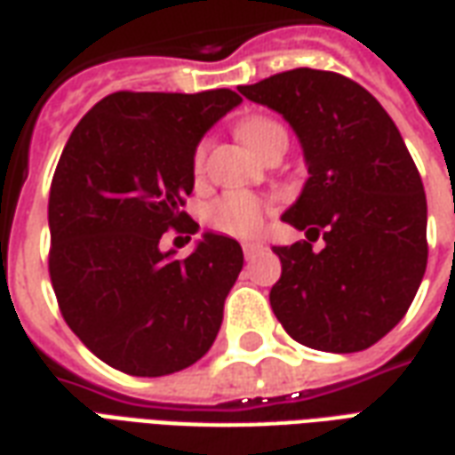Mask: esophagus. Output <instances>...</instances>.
Wrapping results in <instances>:
<instances>
[{
	"mask_svg": "<svg viewBox=\"0 0 455 455\" xmlns=\"http://www.w3.org/2000/svg\"><path fill=\"white\" fill-rule=\"evenodd\" d=\"M261 250H264V244H261V242H244V244H242V251H244V257H247V259L257 257Z\"/></svg>",
	"mask_w": 455,
	"mask_h": 455,
	"instance_id": "34e87169",
	"label": "esophagus"
}]
</instances>
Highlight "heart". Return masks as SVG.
Wrapping results in <instances>:
<instances>
[{
	"mask_svg": "<svg viewBox=\"0 0 455 455\" xmlns=\"http://www.w3.org/2000/svg\"><path fill=\"white\" fill-rule=\"evenodd\" d=\"M274 128H281V125L267 118V116H250L237 125V135L247 148H254ZM201 164H204V145H198L194 152L196 172L201 169ZM205 218L215 230L247 237V235H257L261 230V225H264V204L251 194H244V191H230L223 198H218L215 204H211Z\"/></svg>",
	"mask_w": 455,
	"mask_h": 455,
	"instance_id": "obj_1",
	"label": "heart"
}]
</instances>
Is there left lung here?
<instances>
[{
  "label": "left lung",
  "instance_id": "1",
  "mask_svg": "<svg viewBox=\"0 0 455 455\" xmlns=\"http://www.w3.org/2000/svg\"><path fill=\"white\" fill-rule=\"evenodd\" d=\"M288 121L307 181L281 220L314 241L274 247L268 300L305 347L368 349L412 305L427 268V196L393 118L376 96L337 72L298 68L240 87Z\"/></svg>",
  "mask_w": 455,
  "mask_h": 455
}]
</instances>
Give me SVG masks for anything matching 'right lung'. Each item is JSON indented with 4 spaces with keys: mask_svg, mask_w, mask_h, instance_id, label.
I'll return each instance as SVG.
<instances>
[{
    "mask_svg": "<svg viewBox=\"0 0 455 455\" xmlns=\"http://www.w3.org/2000/svg\"><path fill=\"white\" fill-rule=\"evenodd\" d=\"M242 99L116 92L69 135L48 201L60 313L92 354L131 376H169L213 347L240 276V242L204 232L187 259L162 235L198 225L184 211L194 152Z\"/></svg>",
    "mask_w": 455,
    "mask_h": 455,
    "instance_id": "obj_1",
    "label": "right lung"
}]
</instances>
